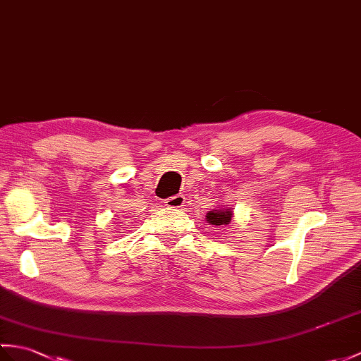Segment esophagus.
<instances>
[{"mask_svg":"<svg viewBox=\"0 0 361 361\" xmlns=\"http://www.w3.org/2000/svg\"><path fill=\"white\" fill-rule=\"evenodd\" d=\"M184 203H186V198H184L183 195H173V197H169V198H166L164 200V204L167 206V207H171V209H178V207H183L184 206Z\"/></svg>","mask_w":361,"mask_h":361,"instance_id":"34e87169","label":"esophagus"}]
</instances>
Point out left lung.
I'll list each match as a JSON object with an SVG mask.
<instances>
[{
	"instance_id": "1",
	"label": "left lung",
	"mask_w": 361,
	"mask_h": 361,
	"mask_svg": "<svg viewBox=\"0 0 361 361\" xmlns=\"http://www.w3.org/2000/svg\"><path fill=\"white\" fill-rule=\"evenodd\" d=\"M232 215H233V212L231 211V209L221 207V209H216V211H209L207 215H206V219L211 224H215V226H223L224 224L226 226V224L231 223Z\"/></svg>"
}]
</instances>
